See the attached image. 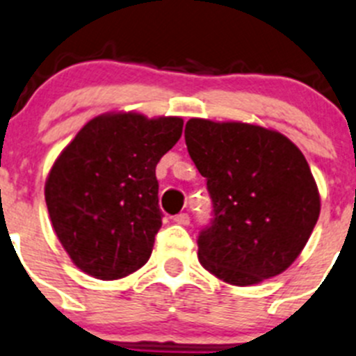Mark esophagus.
Masks as SVG:
<instances>
[{"label": "esophagus", "instance_id": "1", "mask_svg": "<svg viewBox=\"0 0 356 356\" xmlns=\"http://www.w3.org/2000/svg\"><path fill=\"white\" fill-rule=\"evenodd\" d=\"M174 221L177 225H182V227H188V225H189V216L186 214V212H181V214L175 216Z\"/></svg>", "mask_w": 356, "mask_h": 356}]
</instances>
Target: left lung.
I'll use <instances>...</instances> for the list:
<instances>
[{"mask_svg": "<svg viewBox=\"0 0 356 356\" xmlns=\"http://www.w3.org/2000/svg\"><path fill=\"white\" fill-rule=\"evenodd\" d=\"M184 138L212 198L214 218L198 235L202 267L235 286L286 270L320 216L318 186L300 149L248 122L189 119Z\"/></svg>", "mask_w": 356, "mask_h": 356, "instance_id": "8db88e82", "label": "left lung"}]
</instances>
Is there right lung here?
<instances>
[{"instance_id":"add662e5","label":"right lung","mask_w":356,"mask_h":356,"mask_svg":"<svg viewBox=\"0 0 356 356\" xmlns=\"http://www.w3.org/2000/svg\"><path fill=\"white\" fill-rule=\"evenodd\" d=\"M181 118L115 112L91 119L45 182L59 242L86 274L121 279L149 260L161 228L156 165L182 135Z\"/></svg>"}]
</instances>
